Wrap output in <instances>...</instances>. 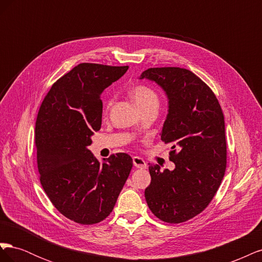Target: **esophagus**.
Listing matches in <instances>:
<instances>
[{"label":"esophagus","mask_w":262,"mask_h":262,"mask_svg":"<svg viewBox=\"0 0 262 262\" xmlns=\"http://www.w3.org/2000/svg\"><path fill=\"white\" fill-rule=\"evenodd\" d=\"M133 165L136 166L137 168H141V169H144L146 168V163L143 160V158H141L139 156H134L133 157Z\"/></svg>","instance_id":"1"}]
</instances>
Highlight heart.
Returning a JSON list of instances; mask_svg holds the SVG:
<instances>
[{
    "mask_svg": "<svg viewBox=\"0 0 262 262\" xmlns=\"http://www.w3.org/2000/svg\"><path fill=\"white\" fill-rule=\"evenodd\" d=\"M131 96L133 100L136 101L137 106L142 110L152 106L158 105V95L157 93L152 89V87L145 85V84H139L134 86L131 90ZM113 104V100L110 99L106 102L104 113L105 115L108 113V110Z\"/></svg>",
    "mask_w": 262,
    "mask_h": 262,
    "instance_id": "heart-1",
    "label": "heart"
}]
</instances>
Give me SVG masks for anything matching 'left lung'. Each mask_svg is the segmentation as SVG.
<instances>
[{"label":"left lung","mask_w":262,"mask_h":262,"mask_svg":"<svg viewBox=\"0 0 262 262\" xmlns=\"http://www.w3.org/2000/svg\"><path fill=\"white\" fill-rule=\"evenodd\" d=\"M140 78L156 82L167 94L168 115L161 139L171 144L173 170L148 167L145 199L154 215L179 224L200 214L215 195L226 169L224 115L215 94L191 71L150 68Z\"/></svg>","instance_id":"obj_1"}]
</instances>
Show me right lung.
Instances as JSON below:
<instances>
[{
  "mask_svg": "<svg viewBox=\"0 0 262 262\" xmlns=\"http://www.w3.org/2000/svg\"><path fill=\"white\" fill-rule=\"evenodd\" d=\"M128 68L80 63L51 86L39 108L40 184L54 208L78 224L99 223L112 213L132 168L128 154H113L100 165L87 148L100 130L101 93Z\"/></svg>",
  "mask_w": 262,
  "mask_h": 262,
  "instance_id": "obj_1",
  "label": "right lung"
}]
</instances>
